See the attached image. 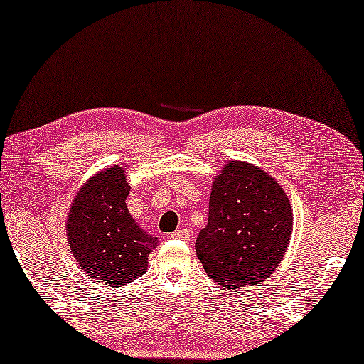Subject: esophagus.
Here are the masks:
<instances>
[{"mask_svg": "<svg viewBox=\"0 0 364 364\" xmlns=\"http://www.w3.org/2000/svg\"><path fill=\"white\" fill-rule=\"evenodd\" d=\"M171 239H180V240H189V232L186 229H178V231L170 234Z\"/></svg>", "mask_w": 364, "mask_h": 364, "instance_id": "obj_1", "label": "esophagus"}]
</instances>
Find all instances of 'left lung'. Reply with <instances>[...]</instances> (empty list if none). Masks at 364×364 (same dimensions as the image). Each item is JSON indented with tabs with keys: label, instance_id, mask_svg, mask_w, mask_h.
Wrapping results in <instances>:
<instances>
[{
	"label": "left lung",
	"instance_id": "1",
	"mask_svg": "<svg viewBox=\"0 0 364 364\" xmlns=\"http://www.w3.org/2000/svg\"><path fill=\"white\" fill-rule=\"evenodd\" d=\"M291 226V206L277 181L249 163H228L214 180L196 254L219 285H255L284 259Z\"/></svg>",
	"mask_w": 364,
	"mask_h": 364
}]
</instances>
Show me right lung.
<instances>
[{"instance_id":"right-lung-1","label":"right lung","mask_w":364,"mask_h":364,"mask_svg":"<svg viewBox=\"0 0 364 364\" xmlns=\"http://www.w3.org/2000/svg\"><path fill=\"white\" fill-rule=\"evenodd\" d=\"M129 193L124 168H109L80 188L69 213L68 237L75 260L90 279L110 287L141 277L158 244L130 216Z\"/></svg>"}]
</instances>
